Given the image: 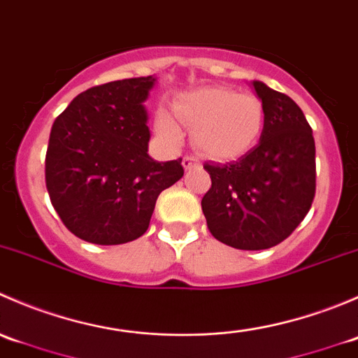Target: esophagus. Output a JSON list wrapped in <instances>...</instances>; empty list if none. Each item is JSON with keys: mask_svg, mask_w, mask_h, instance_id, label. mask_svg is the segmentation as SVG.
<instances>
[{"mask_svg": "<svg viewBox=\"0 0 358 358\" xmlns=\"http://www.w3.org/2000/svg\"><path fill=\"white\" fill-rule=\"evenodd\" d=\"M182 164H183V168H185L187 171H189V169L199 168L201 162H199V159H196L194 156H185V157H183Z\"/></svg>", "mask_w": 358, "mask_h": 358, "instance_id": "esophagus-1", "label": "esophagus"}]
</instances>
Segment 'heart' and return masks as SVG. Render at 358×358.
Wrapping results in <instances>:
<instances>
[{
	"label": "heart",
	"mask_w": 358,
	"mask_h": 358,
	"mask_svg": "<svg viewBox=\"0 0 358 358\" xmlns=\"http://www.w3.org/2000/svg\"><path fill=\"white\" fill-rule=\"evenodd\" d=\"M173 115L192 128L194 147L213 161L244 156L258 142L265 124L262 99L225 86H206L185 93L173 103ZM176 122L168 114H159L156 119L159 136L171 147L183 142V131Z\"/></svg>",
	"instance_id": "b5f03b06"
}]
</instances>
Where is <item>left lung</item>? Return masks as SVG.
<instances>
[{
  "instance_id": "obj_1",
  "label": "left lung",
  "mask_w": 358,
  "mask_h": 358,
  "mask_svg": "<svg viewBox=\"0 0 358 358\" xmlns=\"http://www.w3.org/2000/svg\"><path fill=\"white\" fill-rule=\"evenodd\" d=\"M252 88L265 107L258 145L227 164L206 162L211 189L201 202L213 237L244 251L287 239L315 197V140L305 114L265 83Z\"/></svg>"
}]
</instances>
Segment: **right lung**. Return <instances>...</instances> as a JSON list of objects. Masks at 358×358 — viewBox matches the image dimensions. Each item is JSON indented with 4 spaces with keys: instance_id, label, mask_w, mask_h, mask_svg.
Instances as JSON below:
<instances>
[{
    "instance_id": "1",
    "label": "right lung",
    "mask_w": 358,
    "mask_h": 358,
    "mask_svg": "<svg viewBox=\"0 0 358 358\" xmlns=\"http://www.w3.org/2000/svg\"><path fill=\"white\" fill-rule=\"evenodd\" d=\"M154 76L79 93L55 119L46 150L50 201L79 239L114 246L149 229L159 194L183 176L182 159L149 156L145 102Z\"/></svg>"
}]
</instances>
